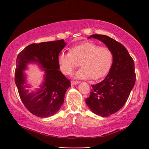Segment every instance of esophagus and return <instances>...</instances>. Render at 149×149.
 Instances as JSON below:
<instances>
[{"label": "esophagus", "mask_w": 149, "mask_h": 149, "mask_svg": "<svg viewBox=\"0 0 149 149\" xmlns=\"http://www.w3.org/2000/svg\"><path fill=\"white\" fill-rule=\"evenodd\" d=\"M79 84V81H71V85H77Z\"/></svg>", "instance_id": "obj_1"}]
</instances>
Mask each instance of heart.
<instances>
[{"instance_id":"heart-1","label":"heart","mask_w":149,"mask_h":149,"mask_svg":"<svg viewBox=\"0 0 149 149\" xmlns=\"http://www.w3.org/2000/svg\"><path fill=\"white\" fill-rule=\"evenodd\" d=\"M58 60L60 68L64 74H71L80 62L82 68L75 73V79L93 78L97 80L104 77L110 71L113 62V54L107 47L87 41L72 47L70 52L62 51Z\"/></svg>"}]
</instances>
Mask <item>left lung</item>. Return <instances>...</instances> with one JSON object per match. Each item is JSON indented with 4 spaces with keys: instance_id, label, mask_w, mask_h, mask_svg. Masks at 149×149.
I'll list each match as a JSON object with an SVG mask.
<instances>
[{
    "instance_id": "obj_1",
    "label": "left lung",
    "mask_w": 149,
    "mask_h": 149,
    "mask_svg": "<svg viewBox=\"0 0 149 149\" xmlns=\"http://www.w3.org/2000/svg\"><path fill=\"white\" fill-rule=\"evenodd\" d=\"M102 41L113 54V62L104 79L92 85L89 98L85 100L88 107L95 114L108 117L122 108L134 87L136 75L134 61L123 45L104 35H92Z\"/></svg>"
}]
</instances>
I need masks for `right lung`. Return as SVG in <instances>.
<instances>
[{
	"label": "right lung",
	"instance_id": "1",
	"mask_svg": "<svg viewBox=\"0 0 149 149\" xmlns=\"http://www.w3.org/2000/svg\"><path fill=\"white\" fill-rule=\"evenodd\" d=\"M65 45L64 39L33 43L17 55L15 83L22 102L36 116L47 118L56 114L64 103L65 92L71 86L70 81L58 70V56ZM29 64H36L44 71L40 88L31 93L29 88L31 86L26 83L24 72Z\"/></svg>",
	"mask_w": 149,
	"mask_h": 149
}]
</instances>
